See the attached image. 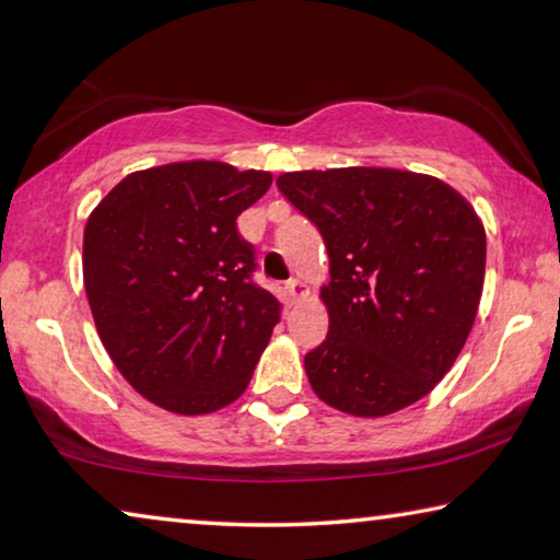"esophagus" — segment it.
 Wrapping results in <instances>:
<instances>
[{
    "mask_svg": "<svg viewBox=\"0 0 560 560\" xmlns=\"http://www.w3.org/2000/svg\"><path fill=\"white\" fill-rule=\"evenodd\" d=\"M287 294H289L291 301H301V299H304V296L308 294V289H306V283L301 281V279H289V283H287Z\"/></svg>",
    "mask_w": 560,
    "mask_h": 560,
    "instance_id": "esophagus-1",
    "label": "esophagus"
}]
</instances>
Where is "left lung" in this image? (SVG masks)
<instances>
[{
    "instance_id": "8db88e82",
    "label": "left lung",
    "mask_w": 560,
    "mask_h": 560,
    "mask_svg": "<svg viewBox=\"0 0 560 560\" xmlns=\"http://www.w3.org/2000/svg\"><path fill=\"white\" fill-rule=\"evenodd\" d=\"M277 186L331 264L326 341L304 359L314 394L363 419L416 404L454 366L481 301L474 207L436 176L384 166L289 172Z\"/></svg>"
}]
</instances>
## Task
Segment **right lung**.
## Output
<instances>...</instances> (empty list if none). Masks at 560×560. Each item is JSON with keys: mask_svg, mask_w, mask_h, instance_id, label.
I'll return each mask as SVG.
<instances>
[{"mask_svg": "<svg viewBox=\"0 0 560 560\" xmlns=\"http://www.w3.org/2000/svg\"><path fill=\"white\" fill-rule=\"evenodd\" d=\"M269 172L176 162L129 174L84 226V289L114 366L172 413H211L246 392L279 324L254 283L236 217Z\"/></svg>", "mask_w": 560, "mask_h": 560, "instance_id": "obj_1", "label": "right lung"}]
</instances>
